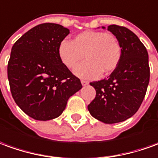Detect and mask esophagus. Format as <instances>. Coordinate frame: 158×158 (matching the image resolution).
<instances>
[{
	"label": "esophagus",
	"instance_id": "1",
	"mask_svg": "<svg viewBox=\"0 0 158 158\" xmlns=\"http://www.w3.org/2000/svg\"><path fill=\"white\" fill-rule=\"evenodd\" d=\"M81 85H82V86H86V85H88V84H89V81H85V80H81Z\"/></svg>",
	"mask_w": 158,
	"mask_h": 158
}]
</instances>
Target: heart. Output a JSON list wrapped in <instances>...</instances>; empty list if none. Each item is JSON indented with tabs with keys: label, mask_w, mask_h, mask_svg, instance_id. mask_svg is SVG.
Returning <instances> with one entry per match:
<instances>
[{
	"label": "heart",
	"mask_w": 158,
	"mask_h": 158,
	"mask_svg": "<svg viewBox=\"0 0 158 158\" xmlns=\"http://www.w3.org/2000/svg\"><path fill=\"white\" fill-rule=\"evenodd\" d=\"M61 63L73 69L84 57L85 62L74 69V74L82 79H95L113 72L121 58V46L112 33L102 31H84L73 41L63 40L57 50Z\"/></svg>",
	"instance_id": "b5f03b06"
}]
</instances>
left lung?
Segmentation results:
<instances>
[{"mask_svg":"<svg viewBox=\"0 0 158 158\" xmlns=\"http://www.w3.org/2000/svg\"><path fill=\"white\" fill-rule=\"evenodd\" d=\"M107 30L118 39L121 58L107 79L90 82L96 95L88 109L98 120L114 124L127 120L139 110L150 81V67L147 50L135 33L117 25Z\"/></svg>","mask_w":158,"mask_h":158,"instance_id":"1","label":"left lung"}]
</instances>
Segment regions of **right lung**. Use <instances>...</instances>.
Listing matches in <instances>:
<instances>
[{"label": "right lung", "mask_w": 158, "mask_h": 158, "mask_svg": "<svg viewBox=\"0 0 158 158\" xmlns=\"http://www.w3.org/2000/svg\"><path fill=\"white\" fill-rule=\"evenodd\" d=\"M69 33L61 25L44 23L27 31L12 47L7 64L12 96L34 119L57 118L69 98L82 88L80 79L61 63L57 53Z\"/></svg>", "instance_id": "obj_1"}]
</instances>
